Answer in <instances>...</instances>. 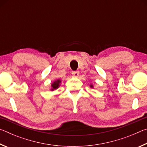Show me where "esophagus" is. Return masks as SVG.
<instances>
[{
    "instance_id": "1",
    "label": "esophagus",
    "mask_w": 147,
    "mask_h": 147,
    "mask_svg": "<svg viewBox=\"0 0 147 147\" xmlns=\"http://www.w3.org/2000/svg\"><path fill=\"white\" fill-rule=\"evenodd\" d=\"M79 74H80V73H79V71H75L72 72V75H73V76H74V77L78 76Z\"/></svg>"
}]
</instances>
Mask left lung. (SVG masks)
Masks as SVG:
<instances>
[{"label":"left lung","instance_id":"8db88e82","mask_svg":"<svg viewBox=\"0 0 147 147\" xmlns=\"http://www.w3.org/2000/svg\"><path fill=\"white\" fill-rule=\"evenodd\" d=\"M90 86L91 88H94V86H93V84H91L90 86Z\"/></svg>","mask_w":147,"mask_h":147}]
</instances>
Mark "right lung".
Here are the masks:
<instances>
[{
    "instance_id": "add662e5",
    "label": "right lung",
    "mask_w": 147,
    "mask_h": 147,
    "mask_svg": "<svg viewBox=\"0 0 147 147\" xmlns=\"http://www.w3.org/2000/svg\"><path fill=\"white\" fill-rule=\"evenodd\" d=\"M61 82V80L60 79H58L54 82L51 84V91H53L56 90L57 89L59 88V87L60 86V84Z\"/></svg>"
}]
</instances>
